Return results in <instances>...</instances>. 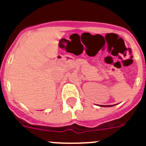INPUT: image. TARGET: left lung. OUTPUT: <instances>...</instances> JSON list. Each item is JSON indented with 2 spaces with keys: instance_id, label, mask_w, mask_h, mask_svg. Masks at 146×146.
Segmentation results:
<instances>
[{
  "instance_id": "obj_1",
  "label": "left lung",
  "mask_w": 146,
  "mask_h": 146,
  "mask_svg": "<svg viewBox=\"0 0 146 146\" xmlns=\"http://www.w3.org/2000/svg\"><path fill=\"white\" fill-rule=\"evenodd\" d=\"M114 105H102V107H112Z\"/></svg>"
}]
</instances>
